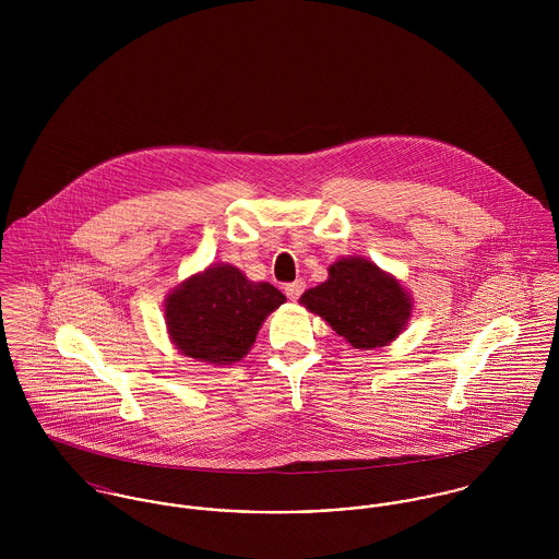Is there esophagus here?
<instances>
[{
	"label": "esophagus",
	"mask_w": 559,
	"mask_h": 559,
	"mask_svg": "<svg viewBox=\"0 0 559 559\" xmlns=\"http://www.w3.org/2000/svg\"><path fill=\"white\" fill-rule=\"evenodd\" d=\"M284 290H286V297H288L290 301H297V299L304 295V290H306V282H304V280H297V282H293V284H286Z\"/></svg>",
	"instance_id": "34e87169"
}]
</instances>
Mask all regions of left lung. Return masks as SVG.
Masks as SVG:
<instances>
[{
  "label": "left lung",
  "instance_id": "8db88e82",
  "mask_svg": "<svg viewBox=\"0 0 559 559\" xmlns=\"http://www.w3.org/2000/svg\"><path fill=\"white\" fill-rule=\"evenodd\" d=\"M329 277L306 290L299 304L324 320L353 348L388 346L406 329L413 295L399 277L361 255L337 258Z\"/></svg>",
  "mask_w": 559,
  "mask_h": 559
}]
</instances>
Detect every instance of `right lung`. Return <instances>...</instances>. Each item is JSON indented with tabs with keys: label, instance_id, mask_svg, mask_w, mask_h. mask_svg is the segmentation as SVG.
<instances>
[{
	"label": "right lung",
	"instance_id": "right-lung-1",
	"mask_svg": "<svg viewBox=\"0 0 559 559\" xmlns=\"http://www.w3.org/2000/svg\"><path fill=\"white\" fill-rule=\"evenodd\" d=\"M286 297L269 282H251L228 262L209 264L165 297L163 312L180 355L209 366H233L253 346L262 322Z\"/></svg>",
	"mask_w": 559,
	"mask_h": 559
}]
</instances>
